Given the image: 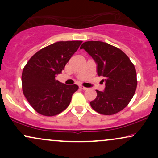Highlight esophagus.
<instances>
[{"label": "esophagus", "instance_id": "1", "mask_svg": "<svg viewBox=\"0 0 158 158\" xmlns=\"http://www.w3.org/2000/svg\"><path fill=\"white\" fill-rule=\"evenodd\" d=\"M79 88H80V89H81V90H88V88H85V87H84V86H81V85H80V86H79Z\"/></svg>", "mask_w": 158, "mask_h": 158}]
</instances>
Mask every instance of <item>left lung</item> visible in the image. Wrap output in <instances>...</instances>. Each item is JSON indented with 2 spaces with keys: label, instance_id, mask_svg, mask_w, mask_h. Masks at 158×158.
Here are the masks:
<instances>
[{
  "label": "left lung",
  "instance_id": "8db88e82",
  "mask_svg": "<svg viewBox=\"0 0 158 158\" xmlns=\"http://www.w3.org/2000/svg\"><path fill=\"white\" fill-rule=\"evenodd\" d=\"M97 64V72L106 82L103 91L90 102L94 110L104 115H112L128 106L137 88V73L134 64L125 52L108 43L86 41L81 45Z\"/></svg>",
  "mask_w": 158,
  "mask_h": 158
}]
</instances>
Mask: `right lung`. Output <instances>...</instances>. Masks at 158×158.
<instances>
[{"label": "right lung", "mask_w": 158, "mask_h": 158, "mask_svg": "<svg viewBox=\"0 0 158 158\" xmlns=\"http://www.w3.org/2000/svg\"><path fill=\"white\" fill-rule=\"evenodd\" d=\"M81 41H59L41 49L32 56L21 77L23 93L38 113L52 117L66 109L77 85L63 84L56 77L61 73Z\"/></svg>", "instance_id": "obj_1"}]
</instances>
